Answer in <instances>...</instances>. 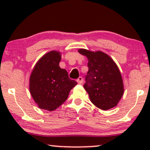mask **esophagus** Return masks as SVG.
I'll list each match as a JSON object with an SVG mask.
<instances>
[{
  "mask_svg": "<svg viewBox=\"0 0 150 150\" xmlns=\"http://www.w3.org/2000/svg\"><path fill=\"white\" fill-rule=\"evenodd\" d=\"M77 83H79V84H82V82H83V78H82V77H79L77 79Z\"/></svg>",
  "mask_w": 150,
  "mask_h": 150,
  "instance_id": "esophagus-1",
  "label": "esophagus"
}]
</instances>
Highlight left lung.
Segmentation results:
<instances>
[{
  "label": "left lung",
  "mask_w": 150,
  "mask_h": 150,
  "mask_svg": "<svg viewBox=\"0 0 150 150\" xmlns=\"http://www.w3.org/2000/svg\"><path fill=\"white\" fill-rule=\"evenodd\" d=\"M79 53L88 59L89 70L84 88L92 104L102 110L116 106L123 94L121 75L115 62L101 51L80 49Z\"/></svg>",
  "instance_id": "obj_1"
}]
</instances>
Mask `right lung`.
Listing matches in <instances>:
<instances>
[{"instance_id": "add662e5", "label": "right lung", "mask_w": 150, "mask_h": 150, "mask_svg": "<svg viewBox=\"0 0 150 150\" xmlns=\"http://www.w3.org/2000/svg\"><path fill=\"white\" fill-rule=\"evenodd\" d=\"M61 53L52 51L40 58L32 70L30 79L32 97L40 108L53 111L68 99L77 85L68 77V72L59 67Z\"/></svg>"}]
</instances>
